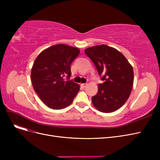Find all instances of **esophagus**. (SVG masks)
Here are the masks:
<instances>
[{
  "instance_id": "esophagus-1",
  "label": "esophagus",
  "mask_w": 160,
  "mask_h": 160,
  "mask_svg": "<svg viewBox=\"0 0 160 160\" xmlns=\"http://www.w3.org/2000/svg\"><path fill=\"white\" fill-rule=\"evenodd\" d=\"M87 85H88V83H82V84H81V86L83 88H85V87L87 86Z\"/></svg>"
}]
</instances>
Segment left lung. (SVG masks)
I'll return each instance as SVG.
<instances>
[{"label":"left lung","mask_w":160,"mask_h":160,"mask_svg":"<svg viewBox=\"0 0 160 160\" xmlns=\"http://www.w3.org/2000/svg\"><path fill=\"white\" fill-rule=\"evenodd\" d=\"M93 62L103 83L92 97L94 107L103 113H111L125 104L131 94L133 83V67L125 57L115 48L105 45L85 49Z\"/></svg>","instance_id":"obj_1"}]
</instances>
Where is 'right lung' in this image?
<instances>
[{
    "mask_svg": "<svg viewBox=\"0 0 160 160\" xmlns=\"http://www.w3.org/2000/svg\"><path fill=\"white\" fill-rule=\"evenodd\" d=\"M77 47L57 44L43 50L37 56L31 69L33 89L48 108L62 109L71 105L80 89V86L70 77L71 64L79 55Z\"/></svg>",
    "mask_w": 160,
    "mask_h": 160,
    "instance_id": "add662e5",
    "label": "right lung"
}]
</instances>
